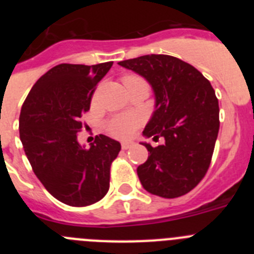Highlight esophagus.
I'll list each match as a JSON object with an SVG mask.
<instances>
[{
	"mask_svg": "<svg viewBox=\"0 0 254 254\" xmlns=\"http://www.w3.org/2000/svg\"><path fill=\"white\" fill-rule=\"evenodd\" d=\"M121 145H122L123 150H128V149H131V147L134 146V142L133 141H123Z\"/></svg>",
	"mask_w": 254,
	"mask_h": 254,
	"instance_id": "esophagus-1",
	"label": "esophagus"
}]
</instances>
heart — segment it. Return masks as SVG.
<instances>
[{
    "instance_id": "1",
    "label": "heart",
    "mask_w": 254,
    "mask_h": 254,
    "mask_svg": "<svg viewBox=\"0 0 254 254\" xmlns=\"http://www.w3.org/2000/svg\"><path fill=\"white\" fill-rule=\"evenodd\" d=\"M141 122V118L137 114L133 113H122L112 117L111 120H108L105 128L108 133L112 134L113 137L117 138H127L129 137L137 128Z\"/></svg>"
}]
</instances>
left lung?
Here are the masks:
<instances>
[{
    "instance_id": "obj_1",
    "label": "left lung",
    "mask_w": 254,
    "mask_h": 254,
    "mask_svg": "<svg viewBox=\"0 0 254 254\" xmlns=\"http://www.w3.org/2000/svg\"><path fill=\"white\" fill-rule=\"evenodd\" d=\"M118 64L151 85L155 111L142 134L165 141L156 147L142 142L150 155L137 168L141 185L164 198L188 193L205 177L219 133L215 90L198 69L173 56H141Z\"/></svg>"
}]
</instances>
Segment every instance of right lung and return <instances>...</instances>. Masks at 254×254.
<instances>
[{"mask_svg": "<svg viewBox=\"0 0 254 254\" xmlns=\"http://www.w3.org/2000/svg\"><path fill=\"white\" fill-rule=\"evenodd\" d=\"M112 64L55 66L35 82L21 107L19 131L26 158L46 190L66 205H93L109 190L111 164L121 143L99 134L86 149L77 133L96 85Z\"/></svg>", "mask_w": 254, "mask_h": 254, "instance_id": "add662e5", "label": "right lung"}]
</instances>
